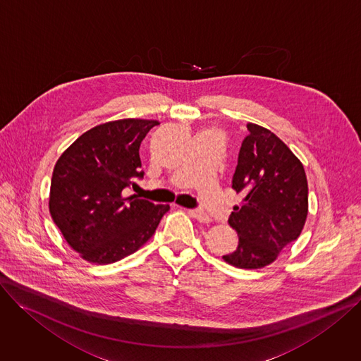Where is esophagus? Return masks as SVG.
<instances>
[{"label":"esophagus","mask_w":361,"mask_h":361,"mask_svg":"<svg viewBox=\"0 0 361 361\" xmlns=\"http://www.w3.org/2000/svg\"><path fill=\"white\" fill-rule=\"evenodd\" d=\"M189 214H190L195 219H197L199 222H202V224H209V222H212V218H211L207 212H204V211H189Z\"/></svg>","instance_id":"obj_1"}]
</instances>
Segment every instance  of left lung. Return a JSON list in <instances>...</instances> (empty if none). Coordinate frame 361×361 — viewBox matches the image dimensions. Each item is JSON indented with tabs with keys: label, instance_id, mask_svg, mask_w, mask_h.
I'll list each match as a JSON object with an SVG mask.
<instances>
[{
	"label": "left lung",
	"instance_id": "obj_1",
	"mask_svg": "<svg viewBox=\"0 0 361 361\" xmlns=\"http://www.w3.org/2000/svg\"><path fill=\"white\" fill-rule=\"evenodd\" d=\"M232 178L243 195L228 222L238 233V247L224 261L245 269L272 264L301 235L308 215V183L302 164L271 130L247 125Z\"/></svg>",
	"mask_w": 361,
	"mask_h": 361
}]
</instances>
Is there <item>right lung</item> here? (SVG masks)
<instances>
[{"label":"right lung","instance_id":"obj_1","mask_svg":"<svg viewBox=\"0 0 361 361\" xmlns=\"http://www.w3.org/2000/svg\"><path fill=\"white\" fill-rule=\"evenodd\" d=\"M157 120H113L83 133L59 157L49 208L67 244L92 264H111L153 236L169 205H154L125 188L143 178L139 147Z\"/></svg>","mask_w":361,"mask_h":361}]
</instances>
